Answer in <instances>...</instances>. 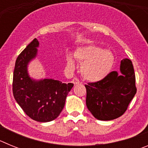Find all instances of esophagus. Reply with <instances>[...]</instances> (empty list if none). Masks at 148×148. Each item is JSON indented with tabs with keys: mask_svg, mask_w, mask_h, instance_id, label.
<instances>
[{
	"mask_svg": "<svg viewBox=\"0 0 148 148\" xmlns=\"http://www.w3.org/2000/svg\"><path fill=\"white\" fill-rule=\"evenodd\" d=\"M72 82H73L74 84H78L80 83V81H79V79L77 78H73V81H72Z\"/></svg>",
	"mask_w": 148,
	"mask_h": 148,
	"instance_id": "34e87169",
	"label": "esophagus"
}]
</instances>
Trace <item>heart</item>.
<instances>
[{"instance_id": "b5f03b06", "label": "heart", "mask_w": 148, "mask_h": 148, "mask_svg": "<svg viewBox=\"0 0 148 148\" xmlns=\"http://www.w3.org/2000/svg\"><path fill=\"white\" fill-rule=\"evenodd\" d=\"M75 58L82 62L81 72L86 79L98 82L108 75L113 66L114 58L108 50L95 45L83 47L76 50ZM67 66L71 69L75 67V60L72 55L66 58Z\"/></svg>"}]
</instances>
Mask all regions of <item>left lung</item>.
<instances>
[{"mask_svg": "<svg viewBox=\"0 0 148 148\" xmlns=\"http://www.w3.org/2000/svg\"><path fill=\"white\" fill-rule=\"evenodd\" d=\"M120 72L110 73L102 80L86 84V104L95 119L110 121L122 116L136 93L132 61L121 60Z\"/></svg>", "mask_w": 148, "mask_h": 148, "instance_id": "1", "label": "left lung"}]
</instances>
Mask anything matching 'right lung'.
Instances as JSON below:
<instances>
[{"instance_id":"obj_1","label":"right lung","mask_w":148,"mask_h":148,"mask_svg":"<svg viewBox=\"0 0 148 148\" xmlns=\"http://www.w3.org/2000/svg\"><path fill=\"white\" fill-rule=\"evenodd\" d=\"M38 46V40L35 38L17 58L12 92L17 103L29 117L39 122H47L59 116L73 84L52 78L37 81L30 78L27 66L37 56Z\"/></svg>"}]
</instances>
